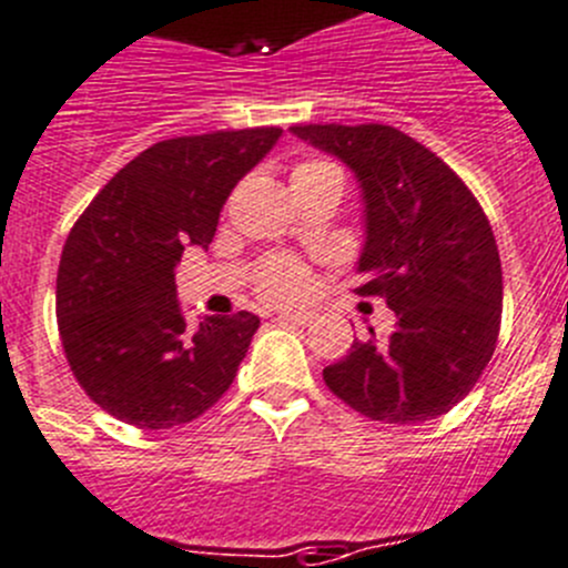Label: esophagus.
I'll return each mask as SVG.
<instances>
[{"mask_svg": "<svg viewBox=\"0 0 568 568\" xmlns=\"http://www.w3.org/2000/svg\"><path fill=\"white\" fill-rule=\"evenodd\" d=\"M280 320L294 322V325H311L314 322V314L311 311H280Z\"/></svg>", "mask_w": 568, "mask_h": 568, "instance_id": "34e87169", "label": "esophagus"}]
</instances>
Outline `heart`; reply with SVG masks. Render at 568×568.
<instances>
[{
  "label": "heart",
  "instance_id": "b5f03b06",
  "mask_svg": "<svg viewBox=\"0 0 568 568\" xmlns=\"http://www.w3.org/2000/svg\"><path fill=\"white\" fill-rule=\"evenodd\" d=\"M291 187H314V184H344V173L333 159L325 156H302L291 164L288 171ZM257 291L268 300H296L308 291V272L296 263V260L274 254L263 260L257 272Z\"/></svg>",
  "mask_w": 568,
  "mask_h": 568
}]
</instances>
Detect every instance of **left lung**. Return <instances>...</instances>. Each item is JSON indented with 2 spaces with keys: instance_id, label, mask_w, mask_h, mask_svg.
<instances>
[{
  "instance_id": "obj_1",
  "label": "left lung",
  "mask_w": 568,
  "mask_h": 568,
  "mask_svg": "<svg viewBox=\"0 0 568 568\" xmlns=\"http://www.w3.org/2000/svg\"><path fill=\"white\" fill-rule=\"evenodd\" d=\"M353 168L367 204L356 285L395 311V331L353 342L325 367L338 400L369 420H434L485 373L501 327V260L468 184L392 125H291Z\"/></svg>"
}]
</instances>
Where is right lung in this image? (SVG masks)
Segmentation results:
<instances>
[{
  "label": "right lung",
  "instance_id": "1",
  "mask_svg": "<svg viewBox=\"0 0 568 568\" xmlns=\"http://www.w3.org/2000/svg\"><path fill=\"white\" fill-rule=\"evenodd\" d=\"M283 129L162 140L131 159L69 232L55 283L63 356L89 397L136 428L195 420L235 381L260 320L204 316L187 331L176 263L210 246L221 206Z\"/></svg>",
  "mask_w": 568,
  "mask_h": 568
}]
</instances>
